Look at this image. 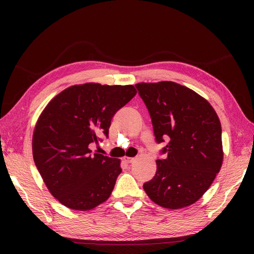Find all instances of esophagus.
Returning a JSON list of instances; mask_svg holds the SVG:
<instances>
[{
    "label": "esophagus",
    "instance_id": "34e87169",
    "mask_svg": "<svg viewBox=\"0 0 254 254\" xmlns=\"http://www.w3.org/2000/svg\"><path fill=\"white\" fill-rule=\"evenodd\" d=\"M123 159H124V161H127V163H132V161L134 160L133 157H128V156H126Z\"/></svg>",
    "mask_w": 254,
    "mask_h": 254
}]
</instances>
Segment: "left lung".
Masks as SVG:
<instances>
[{"mask_svg": "<svg viewBox=\"0 0 254 254\" xmlns=\"http://www.w3.org/2000/svg\"><path fill=\"white\" fill-rule=\"evenodd\" d=\"M135 86L152 118L156 141H169L161 150L166 158L156 160V175L144 190L159 206L187 207L203 196L222 168L217 113L202 96L175 82Z\"/></svg>", "mask_w": 254, "mask_h": 254, "instance_id": "obj_1", "label": "left lung"}]
</instances>
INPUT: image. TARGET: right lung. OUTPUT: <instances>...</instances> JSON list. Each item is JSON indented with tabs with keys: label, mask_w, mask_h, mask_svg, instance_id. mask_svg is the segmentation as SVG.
I'll return each instance as SVG.
<instances>
[{
	"label": "right lung",
	"mask_w": 254,
	"mask_h": 254,
	"mask_svg": "<svg viewBox=\"0 0 254 254\" xmlns=\"http://www.w3.org/2000/svg\"><path fill=\"white\" fill-rule=\"evenodd\" d=\"M135 95L133 85H74L41 112L32 156L48 190L64 206L89 210L109 198L121 160L90 154L88 145L108 137L112 117Z\"/></svg>",
	"instance_id": "right-lung-1"
}]
</instances>
